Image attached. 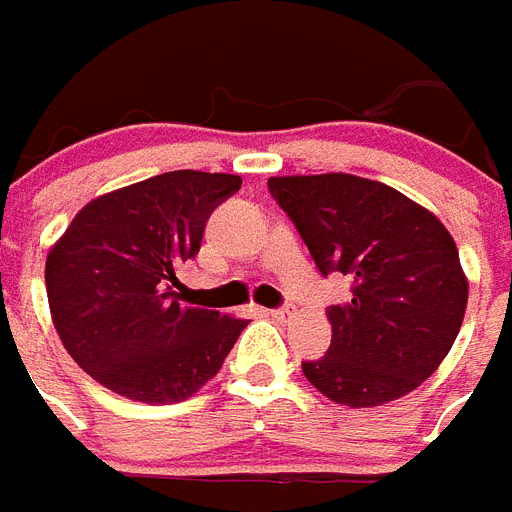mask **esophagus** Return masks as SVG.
<instances>
[{"mask_svg": "<svg viewBox=\"0 0 512 512\" xmlns=\"http://www.w3.org/2000/svg\"><path fill=\"white\" fill-rule=\"evenodd\" d=\"M260 314H263V317H271V320H282V317H285V309H260Z\"/></svg>", "mask_w": 512, "mask_h": 512, "instance_id": "esophagus-1", "label": "esophagus"}]
</instances>
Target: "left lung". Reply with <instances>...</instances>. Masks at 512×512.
Instances as JSON below:
<instances>
[{
    "mask_svg": "<svg viewBox=\"0 0 512 512\" xmlns=\"http://www.w3.org/2000/svg\"><path fill=\"white\" fill-rule=\"evenodd\" d=\"M268 192L317 271L352 279L350 304L328 306V352L301 363L306 380L347 407L415 391L437 372L467 312V276L445 225L388 184L350 173L279 176Z\"/></svg>",
    "mask_w": 512,
    "mask_h": 512,
    "instance_id": "obj_1",
    "label": "left lung"
}]
</instances>
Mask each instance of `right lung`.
<instances>
[{"label":"right lung","instance_id":"right-lung-1","mask_svg":"<svg viewBox=\"0 0 512 512\" xmlns=\"http://www.w3.org/2000/svg\"><path fill=\"white\" fill-rule=\"evenodd\" d=\"M241 189L230 173L170 170L83 206L45 260L64 350L108 391L173 404L222 369L246 320L176 293L211 211Z\"/></svg>","mask_w":512,"mask_h":512}]
</instances>
